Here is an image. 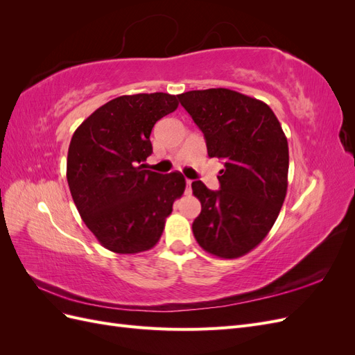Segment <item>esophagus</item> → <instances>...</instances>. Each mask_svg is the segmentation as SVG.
Segmentation results:
<instances>
[{
  "instance_id": "obj_1",
  "label": "esophagus",
  "mask_w": 355,
  "mask_h": 355,
  "mask_svg": "<svg viewBox=\"0 0 355 355\" xmlns=\"http://www.w3.org/2000/svg\"><path fill=\"white\" fill-rule=\"evenodd\" d=\"M191 184H192V180H189V179H187V185H185V194L187 196H189L191 192H192V188H191Z\"/></svg>"
}]
</instances>
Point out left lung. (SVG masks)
<instances>
[{"label": "left lung", "instance_id": "8db88e82", "mask_svg": "<svg viewBox=\"0 0 355 355\" xmlns=\"http://www.w3.org/2000/svg\"><path fill=\"white\" fill-rule=\"evenodd\" d=\"M206 139L209 157L223 159L220 189L192 182L201 213L192 223L197 243L210 254L235 259L271 231L286 198L288 145L265 102L230 89L178 94Z\"/></svg>", "mask_w": 355, "mask_h": 355}]
</instances>
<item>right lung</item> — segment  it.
Masks as SVG:
<instances>
[{"label":"right lung","mask_w":355,"mask_h":355,"mask_svg":"<svg viewBox=\"0 0 355 355\" xmlns=\"http://www.w3.org/2000/svg\"><path fill=\"white\" fill-rule=\"evenodd\" d=\"M178 106V96L168 93L120 96L73 132L67 159L69 191L105 249L121 254L153 249L184 194V175H159L144 164L153 153L154 124Z\"/></svg>","instance_id":"obj_1"}]
</instances>
